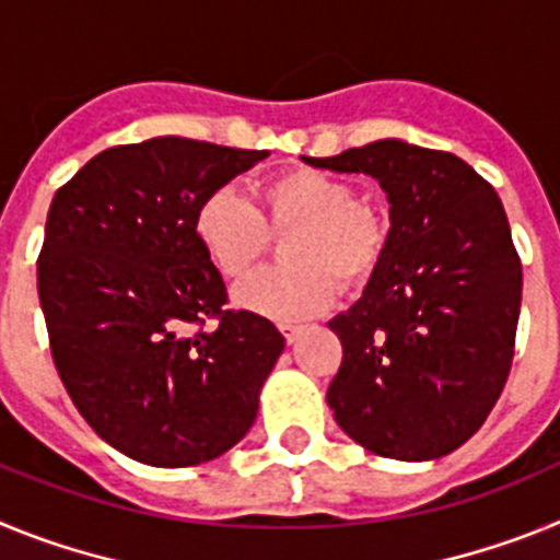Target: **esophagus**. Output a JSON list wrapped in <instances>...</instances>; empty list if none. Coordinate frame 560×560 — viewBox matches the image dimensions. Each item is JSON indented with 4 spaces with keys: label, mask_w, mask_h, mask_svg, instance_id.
<instances>
[{
    "label": "esophagus",
    "mask_w": 560,
    "mask_h": 560,
    "mask_svg": "<svg viewBox=\"0 0 560 560\" xmlns=\"http://www.w3.org/2000/svg\"><path fill=\"white\" fill-rule=\"evenodd\" d=\"M277 328H280V334L285 336V341H289V345H294L296 336L303 334V328H300V325H294V323H280Z\"/></svg>",
    "instance_id": "1"
}]
</instances>
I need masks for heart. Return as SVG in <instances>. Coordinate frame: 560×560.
Segmentation results:
<instances>
[{
  "label": "heart",
  "mask_w": 560,
  "mask_h": 560,
  "mask_svg": "<svg viewBox=\"0 0 560 560\" xmlns=\"http://www.w3.org/2000/svg\"><path fill=\"white\" fill-rule=\"evenodd\" d=\"M291 266L264 269L235 285V303L275 319H303L330 305L339 280L359 289L375 275L389 224L373 201L355 199L348 179L316 167H289L255 185V207L232 187H212L192 212V237L207 264L237 280L285 235Z\"/></svg>",
  "instance_id": "1"
}]
</instances>
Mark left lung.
<instances>
[{"label":"left lung","instance_id":"1","mask_svg":"<svg viewBox=\"0 0 560 560\" xmlns=\"http://www.w3.org/2000/svg\"><path fill=\"white\" fill-rule=\"evenodd\" d=\"M303 160L378 179L393 221L364 296L328 323L341 341L336 423L381 457H443L482 427L511 373L522 260L502 201L459 156L400 140Z\"/></svg>","mask_w":560,"mask_h":560}]
</instances>
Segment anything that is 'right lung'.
Listing matches in <instances>:
<instances>
[{"label":"right lung","instance_id":"obj_1","mask_svg":"<svg viewBox=\"0 0 560 560\" xmlns=\"http://www.w3.org/2000/svg\"><path fill=\"white\" fill-rule=\"evenodd\" d=\"M266 156L153 137L92 156L49 205L38 300L52 361L83 420L137 463H207L255 423L285 339L226 308L192 212Z\"/></svg>","mask_w":560,"mask_h":560}]
</instances>
